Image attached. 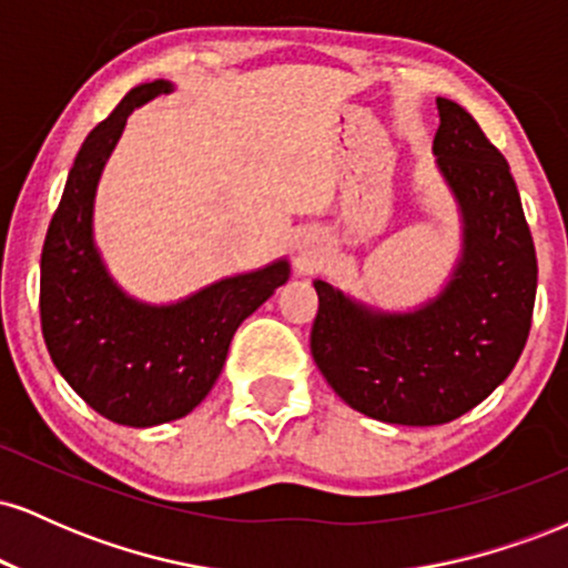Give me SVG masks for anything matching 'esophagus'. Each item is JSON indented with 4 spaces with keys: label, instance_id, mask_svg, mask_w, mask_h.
Returning <instances> with one entry per match:
<instances>
[{
    "label": "esophagus",
    "instance_id": "1",
    "mask_svg": "<svg viewBox=\"0 0 568 568\" xmlns=\"http://www.w3.org/2000/svg\"><path fill=\"white\" fill-rule=\"evenodd\" d=\"M298 256H302V262H312L315 251H312L310 243H302V245H298Z\"/></svg>",
    "mask_w": 568,
    "mask_h": 568
}]
</instances>
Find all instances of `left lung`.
I'll return each instance as SVG.
<instances>
[{"label": "left lung", "mask_w": 568, "mask_h": 568, "mask_svg": "<svg viewBox=\"0 0 568 568\" xmlns=\"http://www.w3.org/2000/svg\"><path fill=\"white\" fill-rule=\"evenodd\" d=\"M433 154L462 213V253L427 304L368 306L315 280L310 347L334 393L371 419L433 427L486 400L526 347L537 253L510 165L459 103L438 98Z\"/></svg>", "instance_id": "1"}]
</instances>
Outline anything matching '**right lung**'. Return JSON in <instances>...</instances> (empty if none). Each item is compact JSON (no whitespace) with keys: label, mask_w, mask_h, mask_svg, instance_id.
Returning a JSON list of instances; mask_svg holds the SVG:
<instances>
[{"label":"right lung","mask_w":568,"mask_h":568,"mask_svg":"<svg viewBox=\"0 0 568 568\" xmlns=\"http://www.w3.org/2000/svg\"><path fill=\"white\" fill-rule=\"evenodd\" d=\"M168 80L143 82L90 130L42 247L39 315L55 368L90 408L128 427L181 419L211 393L234 331L288 283L285 258L224 277L175 304H143L109 275L93 240L98 179L133 109Z\"/></svg>","instance_id":"add662e5"}]
</instances>
